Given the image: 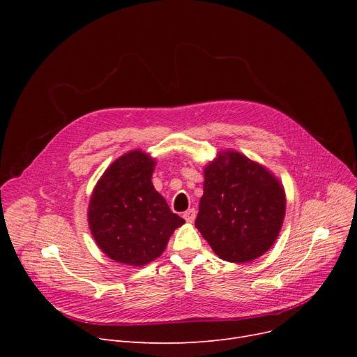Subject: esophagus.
Listing matches in <instances>:
<instances>
[{"label":"esophagus","instance_id":"esophagus-1","mask_svg":"<svg viewBox=\"0 0 357 357\" xmlns=\"http://www.w3.org/2000/svg\"><path fill=\"white\" fill-rule=\"evenodd\" d=\"M195 217H197L195 208H190V210H186L183 213V218H185V221H188V222H192L195 220Z\"/></svg>","mask_w":357,"mask_h":357}]
</instances>
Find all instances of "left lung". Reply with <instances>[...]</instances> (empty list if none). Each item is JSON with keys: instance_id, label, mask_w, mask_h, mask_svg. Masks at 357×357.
<instances>
[{"instance_id": "left-lung-1", "label": "left lung", "mask_w": 357, "mask_h": 357, "mask_svg": "<svg viewBox=\"0 0 357 357\" xmlns=\"http://www.w3.org/2000/svg\"><path fill=\"white\" fill-rule=\"evenodd\" d=\"M195 227L222 260L245 264L271 249L285 217V192L264 166L222 152L204 171Z\"/></svg>"}]
</instances>
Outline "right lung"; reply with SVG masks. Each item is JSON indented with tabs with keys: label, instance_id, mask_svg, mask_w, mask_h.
<instances>
[{
	"label": "right lung",
	"instance_id": "obj_1",
	"mask_svg": "<svg viewBox=\"0 0 357 357\" xmlns=\"http://www.w3.org/2000/svg\"><path fill=\"white\" fill-rule=\"evenodd\" d=\"M155 160L135 150L104 172L88 210L91 233L112 260L143 266L159 257L174 230L185 222L155 190Z\"/></svg>",
	"mask_w": 357,
	"mask_h": 357
}]
</instances>
